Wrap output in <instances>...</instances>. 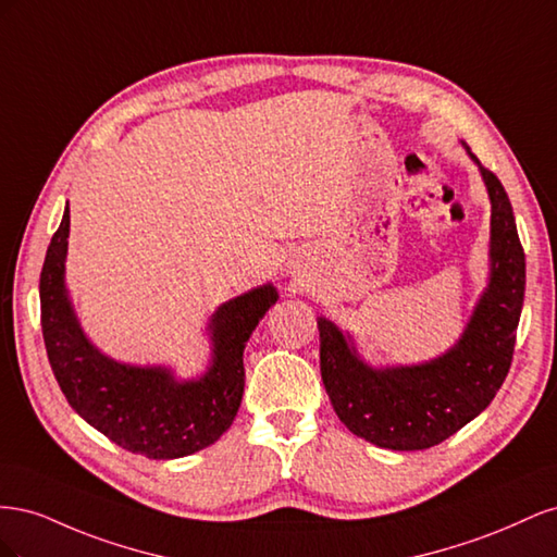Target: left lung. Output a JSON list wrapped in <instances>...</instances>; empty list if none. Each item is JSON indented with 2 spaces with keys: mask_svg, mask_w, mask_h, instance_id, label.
<instances>
[{
  "mask_svg": "<svg viewBox=\"0 0 557 557\" xmlns=\"http://www.w3.org/2000/svg\"><path fill=\"white\" fill-rule=\"evenodd\" d=\"M474 160L491 197V274L474 311L440 358L420 364L372 367L356 342L320 315V376L342 423L360 440L391 450L442 444L493 401L509 374L525 297V252L499 178Z\"/></svg>",
  "mask_w": 557,
  "mask_h": 557,
  "instance_id": "left-lung-1",
  "label": "left lung"
}]
</instances>
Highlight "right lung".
<instances>
[{
  "label": "right lung",
  "mask_w": 557,
  "mask_h": 557,
  "mask_svg": "<svg viewBox=\"0 0 557 557\" xmlns=\"http://www.w3.org/2000/svg\"><path fill=\"white\" fill-rule=\"evenodd\" d=\"M70 205L50 239L39 281L48 362L72 409L113 444L150 460L193 455L230 430L244 397V348L276 305L272 283L218 307L209 320L211 360L197 379L170 367H139L104 356L83 332L64 283Z\"/></svg>",
  "instance_id": "obj_1"
}]
</instances>
